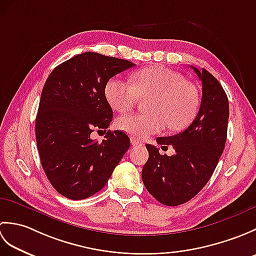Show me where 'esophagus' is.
I'll use <instances>...</instances> for the list:
<instances>
[{"label": "esophagus", "mask_w": 256, "mask_h": 256, "mask_svg": "<svg viewBox=\"0 0 256 256\" xmlns=\"http://www.w3.org/2000/svg\"><path fill=\"white\" fill-rule=\"evenodd\" d=\"M131 143H132V145H133V146H138V148H140V146H143V145H144L142 142H140L138 140L134 138H131Z\"/></svg>", "instance_id": "obj_1"}]
</instances>
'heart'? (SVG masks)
I'll return each instance as SVG.
<instances>
[{
  "label": "heart",
  "instance_id": "b5f03b06",
  "mask_svg": "<svg viewBox=\"0 0 256 256\" xmlns=\"http://www.w3.org/2000/svg\"><path fill=\"white\" fill-rule=\"evenodd\" d=\"M104 96L114 111L128 112L138 99L145 102V114L120 118L116 128L135 138H145L160 132L167 125L180 131L192 122L198 111V94L194 86L176 72L162 66H152L134 72L131 84L111 78L104 86Z\"/></svg>",
  "mask_w": 256,
  "mask_h": 256
}]
</instances>
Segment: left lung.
<instances>
[{
	"label": "left lung",
	"mask_w": 256,
	"mask_h": 256,
	"mask_svg": "<svg viewBox=\"0 0 256 256\" xmlns=\"http://www.w3.org/2000/svg\"><path fill=\"white\" fill-rule=\"evenodd\" d=\"M202 84L200 108L192 124L172 136L157 138L158 145H172L176 153L160 155L146 144L148 160L143 167L146 189L165 206H175L192 199L214 174L224 150L229 101L220 82L206 69L190 66Z\"/></svg>",
	"instance_id": "8db88e82"
}]
</instances>
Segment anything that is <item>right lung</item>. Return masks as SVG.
Instances as JSON below:
<instances>
[{"label":"right lung","mask_w":256,"mask_h":256,"mask_svg":"<svg viewBox=\"0 0 256 256\" xmlns=\"http://www.w3.org/2000/svg\"><path fill=\"white\" fill-rule=\"evenodd\" d=\"M134 67L116 57L86 52L52 70L42 91L35 133L48 180L64 197L81 200L106 186L130 148V138L110 130L101 144L90 135L104 130L113 112L104 86L113 76Z\"/></svg>","instance_id":"1"}]
</instances>
